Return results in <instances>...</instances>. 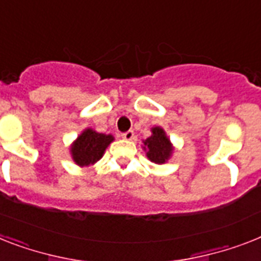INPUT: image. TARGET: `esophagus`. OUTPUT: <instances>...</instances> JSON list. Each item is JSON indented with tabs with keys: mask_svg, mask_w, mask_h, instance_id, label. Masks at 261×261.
Instances as JSON below:
<instances>
[{
	"mask_svg": "<svg viewBox=\"0 0 261 261\" xmlns=\"http://www.w3.org/2000/svg\"><path fill=\"white\" fill-rule=\"evenodd\" d=\"M135 137V132L133 130H128V132L122 133V139L124 140H132Z\"/></svg>",
	"mask_w": 261,
	"mask_h": 261,
	"instance_id": "1",
	"label": "esophagus"
}]
</instances>
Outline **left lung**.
<instances>
[{
  "mask_svg": "<svg viewBox=\"0 0 261 261\" xmlns=\"http://www.w3.org/2000/svg\"><path fill=\"white\" fill-rule=\"evenodd\" d=\"M152 133L153 135L144 141V145L148 149L146 156L150 161L157 163V164H163V163H165V160L169 159L172 153L171 143H169V139L165 136L164 130L159 126L152 129Z\"/></svg>",
  "mask_w": 261,
  "mask_h": 261,
  "instance_id": "8db88e82",
  "label": "left lung"
}]
</instances>
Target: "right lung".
Instances as JSON below:
<instances>
[{"mask_svg":"<svg viewBox=\"0 0 261 261\" xmlns=\"http://www.w3.org/2000/svg\"><path fill=\"white\" fill-rule=\"evenodd\" d=\"M113 141L111 135L97 133L92 129H87L83 135L76 140L72 146L73 160L80 167L94 164L104 154V150Z\"/></svg>","mask_w":261,"mask_h":261,"instance_id":"1","label":"right lung"}]
</instances>
